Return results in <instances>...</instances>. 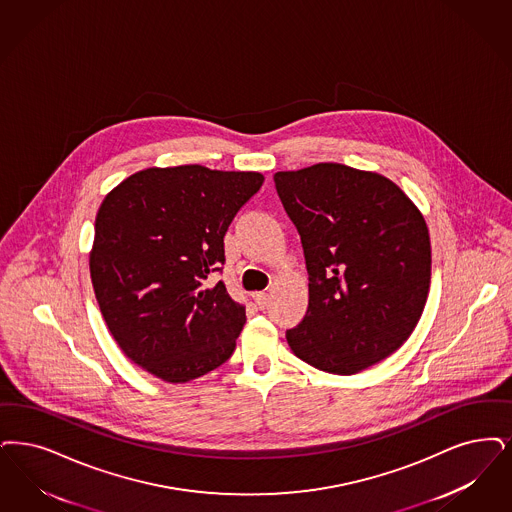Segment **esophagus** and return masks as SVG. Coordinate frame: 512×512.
Returning a JSON list of instances; mask_svg holds the SVG:
<instances>
[{"mask_svg": "<svg viewBox=\"0 0 512 512\" xmlns=\"http://www.w3.org/2000/svg\"><path fill=\"white\" fill-rule=\"evenodd\" d=\"M253 301H255V305L259 308L268 307V301H270V295L265 293V291H259V293H253Z\"/></svg>", "mask_w": 512, "mask_h": 512, "instance_id": "obj_1", "label": "esophagus"}]
</instances>
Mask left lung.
<instances>
[{"label": "left lung", "instance_id": "1", "mask_svg": "<svg viewBox=\"0 0 512 512\" xmlns=\"http://www.w3.org/2000/svg\"><path fill=\"white\" fill-rule=\"evenodd\" d=\"M297 226L308 308L287 329L289 348L314 368L352 375L406 343L429 297V228L398 184L343 164L274 175Z\"/></svg>", "mask_w": 512, "mask_h": 512}]
</instances>
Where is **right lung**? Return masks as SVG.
Returning <instances> with one entry per match:
<instances>
[{"label":"right lung","mask_w":512,"mask_h":512,"mask_svg":"<svg viewBox=\"0 0 512 512\" xmlns=\"http://www.w3.org/2000/svg\"><path fill=\"white\" fill-rule=\"evenodd\" d=\"M265 177L204 165L148 167L112 188L95 219L91 282L123 354L167 383L219 368L246 308L207 276L225 263V234Z\"/></svg>","instance_id":"add662e5"}]
</instances>
